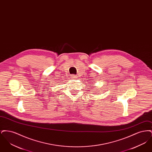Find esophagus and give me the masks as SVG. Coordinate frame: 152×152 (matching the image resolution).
I'll list each match as a JSON object with an SVG mask.
<instances>
[{
    "mask_svg": "<svg viewBox=\"0 0 152 152\" xmlns=\"http://www.w3.org/2000/svg\"><path fill=\"white\" fill-rule=\"evenodd\" d=\"M71 77H72V79H75L77 78V76L76 75H71Z\"/></svg>",
    "mask_w": 152,
    "mask_h": 152,
    "instance_id": "esophagus-1",
    "label": "esophagus"
}]
</instances>
